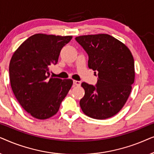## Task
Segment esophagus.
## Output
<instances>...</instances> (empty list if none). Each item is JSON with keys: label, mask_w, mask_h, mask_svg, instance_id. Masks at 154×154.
Returning a JSON list of instances; mask_svg holds the SVG:
<instances>
[{"label": "esophagus", "mask_w": 154, "mask_h": 154, "mask_svg": "<svg viewBox=\"0 0 154 154\" xmlns=\"http://www.w3.org/2000/svg\"><path fill=\"white\" fill-rule=\"evenodd\" d=\"M73 84L76 86H80L81 85V81H73Z\"/></svg>", "instance_id": "34e87169"}]
</instances>
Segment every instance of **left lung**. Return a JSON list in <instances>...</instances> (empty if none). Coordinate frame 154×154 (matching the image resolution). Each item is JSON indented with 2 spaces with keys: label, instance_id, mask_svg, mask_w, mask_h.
Masks as SVG:
<instances>
[{
  "label": "left lung",
  "instance_id": "1",
  "mask_svg": "<svg viewBox=\"0 0 154 154\" xmlns=\"http://www.w3.org/2000/svg\"><path fill=\"white\" fill-rule=\"evenodd\" d=\"M75 41L88 55V67L97 73L95 85L82 83V111L94 119L112 117L123 108L134 81V62L123 43L108 34L81 35Z\"/></svg>",
  "mask_w": 154,
  "mask_h": 154
}]
</instances>
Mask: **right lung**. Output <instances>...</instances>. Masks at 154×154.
<instances>
[{"label":"right lung","mask_w":154,"mask_h":154,"mask_svg":"<svg viewBox=\"0 0 154 154\" xmlns=\"http://www.w3.org/2000/svg\"><path fill=\"white\" fill-rule=\"evenodd\" d=\"M72 36L38 33L27 38L12 55L10 80L14 96L26 112L38 119L56 114L73 84L71 79L50 77L61 50Z\"/></svg>","instance_id":"1"}]
</instances>
